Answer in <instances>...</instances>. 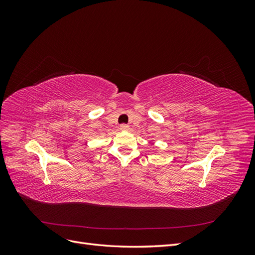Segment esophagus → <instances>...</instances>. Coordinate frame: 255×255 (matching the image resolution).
I'll list each match as a JSON object with an SVG mask.
<instances>
[{
	"instance_id": "esophagus-1",
	"label": "esophagus",
	"mask_w": 255,
	"mask_h": 255,
	"mask_svg": "<svg viewBox=\"0 0 255 255\" xmlns=\"http://www.w3.org/2000/svg\"><path fill=\"white\" fill-rule=\"evenodd\" d=\"M120 129L127 130V129H128V125H121V126H120Z\"/></svg>"
}]
</instances>
